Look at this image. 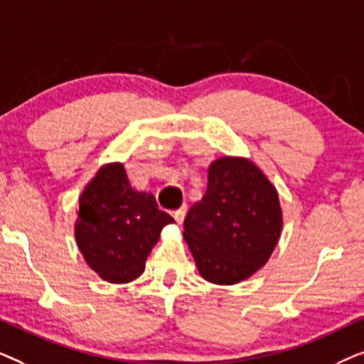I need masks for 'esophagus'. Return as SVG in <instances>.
<instances>
[{
    "label": "esophagus",
    "mask_w": 364,
    "mask_h": 364,
    "mask_svg": "<svg viewBox=\"0 0 364 364\" xmlns=\"http://www.w3.org/2000/svg\"><path fill=\"white\" fill-rule=\"evenodd\" d=\"M186 213H187V205H182L181 208H177V210H173L172 215L178 223H181L183 220V217H186Z\"/></svg>",
    "instance_id": "esophagus-1"
}]
</instances>
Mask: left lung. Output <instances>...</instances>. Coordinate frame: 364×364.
Here are the masks:
<instances>
[{"instance_id":"1","label":"left lung","mask_w":364,"mask_h":364,"mask_svg":"<svg viewBox=\"0 0 364 364\" xmlns=\"http://www.w3.org/2000/svg\"><path fill=\"white\" fill-rule=\"evenodd\" d=\"M278 193L247 159L222 157L208 167L207 192L183 220V238L205 280L232 285L270 258L282 232Z\"/></svg>"}]
</instances>
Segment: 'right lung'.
<instances>
[{
  "mask_svg": "<svg viewBox=\"0 0 364 364\" xmlns=\"http://www.w3.org/2000/svg\"><path fill=\"white\" fill-rule=\"evenodd\" d=\"M171 222L152 193L134 191L122 164H109L79 198L76 242L102 280L127 283L144 272L161 230Z\"/></svg>",
  "mask_w": 364,
  "mask_h": 364,
  "instance_id": "right-lung-1",
  "label": "right lung"
}]
</instances>
